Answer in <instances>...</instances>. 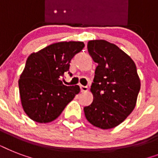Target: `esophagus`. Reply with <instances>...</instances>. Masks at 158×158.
Listing matches in <instances>:
<instances>
[{"label":"esophagus","mask_w":158,"mask_h":158,"mask_svg":"<svg viewBox=\"0 0 158 158\" xmlns=\"http://www.w3.org/2000/svg\"><path fill=\"white\" fill-rule=\"evenodd\" d=\"M80 90L81 92H87L88 91V87L87 86H84V85H80Z\"/></svg>","instance_id":"1"}]
</instances>
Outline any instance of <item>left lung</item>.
<instances>
[{"mask_svg":"<svg viewBox=\"0 0 158 158\" xmlns=\"http://www.w3.org/2000/svg\"><path fill=\"white\" fill-rule=\"evenodd\" d=\"M88 51L98 63L91 92L94 101L84 108L89 123L102 130L117 126L135 109L140 79L135 62L117 46L92 40Z\"/></svg>","mask_w":158,"mask_h":158,"instance_id":"8db88e82","label":"left lung"}]
</instances>
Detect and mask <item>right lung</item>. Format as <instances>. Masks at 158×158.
Here are the masks:
<instances>
[{
	"mask_svg": "<svg viewBox=\"0 0 158 158\" xmlns=\"http://www.w3.org/2000/svg\"><path fill=\"white\" fill-rule=\"evenodd\" d=\"M84 48L83 42H60L28 57L19 79L21 104L31 120L49 123L59 116L80 91L60 80L73 57Z\"/></svg>",
	"mask_w": 158,
	"mask_h": 158,
	"instance_id": "add662e5",
	"label": "right lung"
}]
</instances>
